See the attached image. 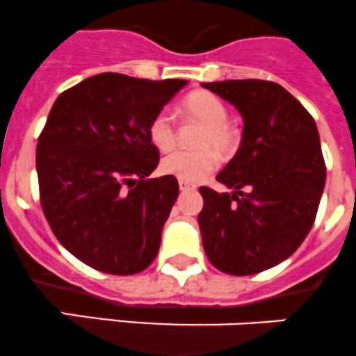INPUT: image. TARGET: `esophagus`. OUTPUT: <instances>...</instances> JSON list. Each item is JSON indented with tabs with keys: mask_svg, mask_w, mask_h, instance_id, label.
Listing matches in <instances>:
<instances>
[{
	"mask_svg": "<svg viewBox=\"0 0 356 356\" xmlns=\"http://www.w3.org/2000/svg\"><path fill=\"white\" fill-rule=\"evenodd\" d=\"M179 188H181L182 193L186 191H195L196 186L193 182H186V181H179Z\"/></svg>",
	"mask_w": 356,
	"mask_h": 356,
	"instance_id": "34e87169",
	"label": "esophagus"
}]
</instances>
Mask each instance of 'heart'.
I'll return each instance as SVG.
<instances>
[{"instance_id":"b5f03b06","label":"heart","mask_w":356,"mask_h":356,"mask_svg":"<svg viewBox=\"0 0 356 356\" xmlns=\"http://www.w3.org/2000/svg\"><path fill=\"white\" fill-rule=\"evenodd\" d=\"M181 108L184 115L205 123L198 139V146L202 147L196 151H174L161 160L160 170L179 181L198 182L216 170L219 165V153L222 156L234 153L238 134L227 123L226 104L212 92H191L182 101ZM147 136L158 151L172 149L175 144L174 116L167 109L158 111L149 122Z\"/></svg>"}]
</instances>
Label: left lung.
<instances>
[{"instance_id": "8db88e82", "label": "left lung", "mask_w": 356, "mask_h": 356, "mask_svg": "<svg viewBox=\"0 0 356 356\" xmlns=\"http://www.w3.org/2000/svg\"><path fill=\"white\" fill-rule=\"evenodd\" d=\"M203 88L243 118L240 147L217 174L234 191L200 188L203 248L222 273H261L291 257L315 222L327 175L318 129L278 83L227 79Z\"/></svg>"}]
</instances>
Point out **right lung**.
Wrapping results in <instances>:
<instances>
[{"label": "right lung", "mask_w": 356, "mask_h": 356, "mask_svg": "<svg viewBox=\"0 0 356 356\" xmlns=\"http://www.w3.org/2000/svg\"><path fill=\"white\" fill-rule=\"evenodd\" d=\"M186 79L102 72L62 92L38 139L40 202L57 240L109 275L146 270L179 195L177 179H149L160 161L147 127Z\"/></svg>", "instance_id": "right-lung-1"}]
</instances>
